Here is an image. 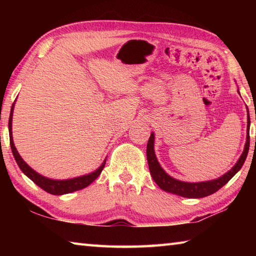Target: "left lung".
<instances>
[{"label":"left lung","instance_id":"8db88e82","mask_svg":"<svg viewBox=\"0 0 256 256\" xmlns=\"http://www.w3.org/2000/svg\"><path fill=\"white\" fill-rule=\"evenodd\" d=\"M238 94H240V90H238ZM250 115L248 116V136H246V144L244 146V151H242V156L240 159L237 160L230 170L227 172L226 174L222 176L218 177V178L212 180H206V182H198V183H190V182H183L174 178L167 174L166 172L162 170V167L160 166L158 162L157 157H156L154 154V132L151 133L149 138L148 144H146V159H148V164L150 174L152 176L154 180L156 182L160 188L166 190V192H170L172 194H176V196H183V198H204L208 196H211V194L216 193V190L222 188L224 184H227L229 180H232V177L237 174V172L240 170L242 164H244L246 157H248V149H250Z\"/></svg>","mask_w":256,"mask_h":256}]
</instances>
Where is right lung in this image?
I'll list each match as a JSON object with an SVG mask.
<instances>
[{"mask_svg":"<svg viewBox=\"0 0 256 256\" xmlns=\"http://www.w3.org/2000/svg\"><path fill=\"white\" fill-rule=\"evenodd\" d=\"M14 102L11 107L10 118H8V136H10L11 150L20 170H22L24 174L27 176L28 178L32 180L34 184L40 186V188L44 190H46L47 193L53 194V196H63V194L72 193V192H76V190L86 188V186L92 184V182L96 180L99 175H100L102 170H104V167H105L106 159L104 160L102 164H100V167H98L94 172H89V174L86 175L74 177V178H70V180H52V178H48V177H45L40 174H38L36 170H34L32 168L30 167L22 158H21V156L19 154L18 150H16L14 146V138H12V116H14Z\"/></svg>","mask_w":256,"mask_h":256,"instance_id":"1","label":"right lung"}]
</instances>
